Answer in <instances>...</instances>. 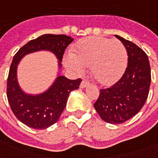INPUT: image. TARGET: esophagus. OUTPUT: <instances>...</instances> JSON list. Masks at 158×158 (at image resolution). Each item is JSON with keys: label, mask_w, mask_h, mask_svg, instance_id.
Segmentation results:
<instances>
[{"label": "esophagus", "mask_w": 158, "mask_h": 158, "mask_svg": "<svg viewBox=\"0 0 158 158\" xmlns=\"http://www.w3.org/2000/svg\"><path fill=\"white\" fill-rule=\"evenodd\" d=\"M89 83L87 81V80H85V79H84V80H82V82H81V84H80V87L81 88H85L86 86L89 85Z\"/></svg>", "instance_id": "obj_1"}]
</instances>
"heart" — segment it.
Returning a JSON list of instances; mask_svg holds the SVG:
<instances>
[{"label": "heart", "instance_id": "heart-1", "mask_svg": "<svg viewBox=\"0 0 158 158\" xmlns=\"http://www.w3.org/2000/svg\"><path fill=\"white\" fill-rule=\"evenodd\" d=\"M128 62L126 47L118 40L90 36L80 40L71 56L64 59L65 65L77 73L89 68L93 78L102 85H111L122 76Z\"/></svg>", "mask_w": 158, "mask_h": 158}]
</instances>
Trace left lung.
<instances>
[{
  "label": "left lung",
  "instance_id": "8db88e82",
  "mask_svg": "<svg viewBox=\"0 0 158 158\" xmlns=\"http://www.w3.org/2000/svg\"><path fill=\"white\" fill-rule=\"evenodd\" d=\"M115 36L126 47L128 66L118 82L100 89L94 107L105 122L118 124L133 118L146 103L151 85V68L142 49L121 36Z\"/></svg>",
  "mask_w": 158,
  "mask_h": 158
}]
</instances>
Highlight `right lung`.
Segmentation results:
<instances>
[{
    "instance_id": "obj_1",
    "label": "right lung",
    "mask_w": 158,
    "mask_h": 158,
    "mask_svg": "<svg viewBox=\"0 0 158 158\" xmlns=\"http://www.w3.org/2000/svg\"><path fill=\"white\" fill-rule=\"evenodd\" d=\"M72 42L73 39L69 36L46 34L28 42L14 56L7 78L6 96L12 113L25 125L42 129L56 123L65 108L69 93L79 88L82 79L72 80L58 76L48 90L40 95L30 96L23 92L18 84V64L28 53L48 50L56 56L61 67L64 52Z\"/></svg>"
}]
</instances>
